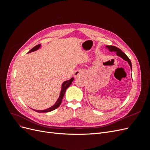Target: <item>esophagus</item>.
<instances>
[{
	"label": "esophagus",
	"instance_id": "34e87169",
	"mask_svg": "<svg viewBox=\"0 0 150 150\" xmlns=\"http://www.w3.org/2000/svg\"><path fill=\"white\" fill-rule=\"evenodd\" d=\"M80 72H78V71H77V72H75V76H80Z\"/></svg>",
	"mask_w": 150,
	"mask_h": 150
}]
</instances>
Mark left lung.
Wrapping results in <instances>:
<instances>
[{
  "instance_id": "left-lung-1",
  "label": "left lung",
  "mask_w": 150,
  "mask_h": 150,
  "mask_svg": "<svg viewBox=\"0 0 150 150\" xmlns=\"http://www.w3.org/2000/svg\"><path fill=\"white\" fill-rule=\"evenodd\" d=\"M106 47L109 50H110V51H111V52L115 51L116 52L117 56L121 57V58L123 59L124 60H125V61H126L127 62H128V64H129V66L131 67V69H132V65H131V62L130 59L128 58V57L126 55L125 53H124L123 52H122L120 49L117 48V47H115L114 46H106Z\"/></svg>"
}]
</instances>
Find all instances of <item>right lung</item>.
<instances>
[{"label": "right lung", "instance_id": "obj_1", "mask_svg": "<svg viewBox=\"0 0 150 150\" xmlns=\"http://www.w3.org/2000/svg\"><path fill=\"white\" fill-rule=\"evenodd\" d=\"M40 47V44L37 45V46H35V47H34L33 49H32L30 51H29L28 52V53L36 51V50H38ZM73 80H74V78H72L71 79L68 80V81H65V82H64V83H62L60 96H59V98L57 99V101H56V103L54 104V106H52L51 108L47 109V110H33L36 111V112H50V111H53L54 110H56V109H57L59 106L61 105L62 100V98H63V97H64V94L66 93V89L68 88L69 87L70 85L72 84V81H73Z\"/></svg>", "mask_w": 150, "mask_h": 150}]
</instances>
